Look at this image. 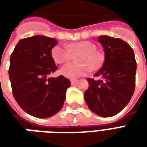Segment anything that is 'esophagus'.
<instances>
[{
	"label": "esophagus",
	"mask_w": 147,
	"mask_h": 147,
	"mask_svg": "<svg viewBox=\"0 0 147 147\" xmlns=\"http://www.w3.org/2000/svg\"><path fill=\"white\" fill-rule=\"evenodd\" d=\"M77 83H78V80H71V85H75V84H76Z\"/></svg>",
	"instance_id": "34e87169"
}]
</instances>
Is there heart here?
<instances>
[{"label":"heart","instance_id":"obj_1","mask_svg":"<svg viewBox=\"0 0 147 147\" xmlns=\"http://www.w3.org/2000/svg\"><path fill=\"white\" fill-rule=\"evenodd\" d=\"M58 45L53 48L52 57L57 64H63L71 57V52L80 53L77 57V62L80 64H64L61 68V73L69 79H76L88 73L90 68L93 70L101 67L103 62V55L97 50V45L89 41L74 42L67 45Z\"/></svg>","mask_w":147,"mask_h":147}]
</instances>
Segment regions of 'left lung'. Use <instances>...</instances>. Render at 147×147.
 <instances>
[{"instance_id":"left-lung-1","label":"left lung","mask_w":147,"mask_h":147,"mask_svg":"<svg viewBox=\"0 0 147 147\" xmlns=\"http://www.w3.org/2000/svg\"><path fill=\"white\" fill-rule=\"evenodd\" d=\"M98 40L104 49L105 61L94 76L102 80H86L89 87L84 93V99L93 113L109 117L119 113L132 97L136 61L131 47L122 39L102 35Z\"/></svg>"}]
</instances>
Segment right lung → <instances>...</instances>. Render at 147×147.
Listing matches in <instances>:
<instances>
[{
	"instance_id": "obj_1",
	"label": "right lung",
	"mask_w": 147,
	"mask_h": 147,
	"mask_svg": "<svg viewBox=\"0 0 147 147\" xmlns=\"http://www.w3.org/2000/svg\"><path fill=\"white\" fill-rule=\"evenodd\" d=\"M58 42L35 35L19 41L10 57L8 71L16 101L26 113L48 118L61 110L70 80L63 76L48 78L57 69L51 52Z\"/></svg>"
}]
</instances>
